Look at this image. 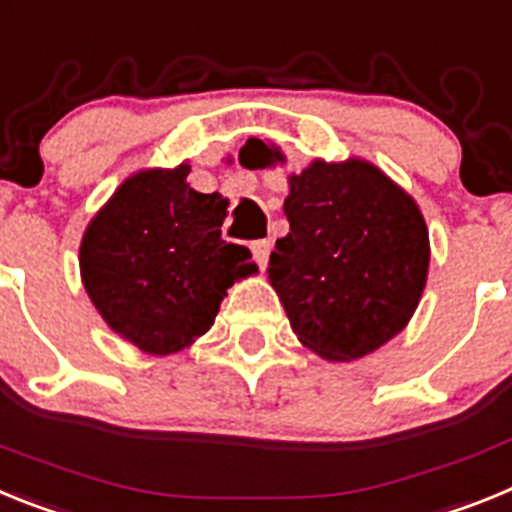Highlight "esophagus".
<instances>
[{
    "label": "esophagus",
    "mask_w": 512,
    "mask_h": 512,
    "mask_svg": "<svg viewBox=\"0 0 512 512\" xmlns=\"http://www.w3.org/2000/svg\"><path fill=\"white\" fill-rule=\"evenodd\" d=\"M270 250H273V242H270V239H260V242H252V255H255L257 265H260L262 270L268 268Z\"/></svg>",
    "instance_id": "esophagus-1"
}]
</instances>
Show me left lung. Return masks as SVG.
Segmentation results:
<instances>
[{
  "label": "left lung",
  "instance_id": "8db88e82",
  "mask_svg": "<svg viewBox=\"0 0 512 512\" xmlns=\"http://www.w3.org/2000/svg\"><path fill=\"white\" fill-rule=\"evenodd\" d=\"M275 162H286L283 151L262 144V167ZM283 213L291 231L270 252V286L304 348L350 363L410 324L428 283L430 237L402 185L368 159H314L288 175Z\"/></svg>",
  "mask_w": 512,
  "mask_h": 512
}]
</instances>
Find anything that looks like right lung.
Returning a JSON list of instances; mask_svg holds the SVG:
<instances>
[{
  "instance_id": "add662e5",
  "label": "right lung",
  "mask_w": 512,
  "mask_h": 512,
  "mask_svg": "<svg viewBox=\"0 0 512 512\" xmlns=\"http://www.w3.org/2000/svg\"><path fill=\"white\" fill-rule=\"evenodd\" d=\"M190 164L146 167L118 185L79 244V273L105 324L141 353L172 355L211 330L226 291L257 265L221 239L229 201L198 193Z\"/></svg>"
}]
</instances>
